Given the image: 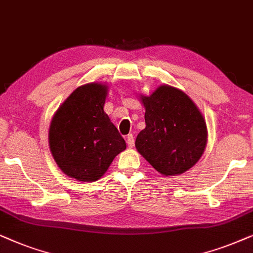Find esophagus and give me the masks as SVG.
<instances>
[{"label": "esophagus", "instance_id": "esophagus-1", "mask_svg": "<svg viewBox=\"0 0 253 253\" xmlns=\"http://www.w3.org/2000/svg\"><path fill=\"white\" fill-rule=\"evenodd\" d=\"M127 145H128V148L134 147V136L131 134H129L127 136Z\"/></svg>", "mask_w": 253, "mask_h": 253}]
</instances>
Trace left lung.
Listing matches in <instances>:
<instances>
[{
    "label": "left lung",
    "instance_id": "left-lung-1",
    "mask_svg": "<svg viewBox=\"0 0 253 253\" xmlns=\"http://www.w3.org/2000/svg\"><path fill=\"white\" fill-rule=\"evenodd\" d=\"M145 109V128L135 147L164 176L191 169L204 154L208 127L197 105L186 92L162 84L151 95H140Z\"/></svg>",
    "mask_w": 253,
    "mask_h": 253
}]
</instances>
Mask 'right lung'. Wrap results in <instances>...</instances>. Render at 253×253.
<instances>
[{"instance_id": "right-lung-1", "label": "right lung", "mask_w": 253, "mask_h": 253, "mask_svg": "<svg viewBox=\"0 0 253 253\" xmlns=\"http://www.w3.org/2000/svg\"><path fill=\"white\" fill-rule=\"evenodd\" d=\"M109 86L78 87L57 109L49 127V148L60 170L83 182L104 175L126 142L104 112Z\"/></svg>"}]
</instances>
